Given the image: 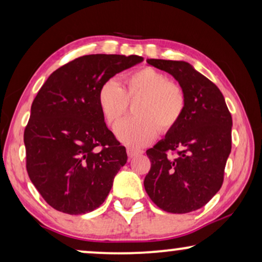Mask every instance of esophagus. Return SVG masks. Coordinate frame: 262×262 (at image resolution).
<instances>
[{
	"instance_id": "obj_1",
	"label": "esophagus",
	"mask_w": 262,
	"mask_h": 262,
	"mask_svg": "<svg viewBox=\"0 0 262 262\" xmlns=\"http://www.w3.org/2000/svg\"><path fill=\"white\" fill-rule=\"evenodd\" d=\"M126 151H127L128 159H130V160L134 159V157H136V156L141 155V154H142L141 150H136V149H132V148H127Z\"/></svg>"
}]
</instances>
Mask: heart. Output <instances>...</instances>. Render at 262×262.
<instances>
[{"mask_svg":"<svg viewBox=\"0 0 262 262\" xmlns=\"http://www.w3.org/2000/svg\"><path fill=\"white\" fill-rule=\"evenodd\" d=\"M136 99H139L134 107L136 117L123 121L116 130L118 139L134 148L151 143L159 130H173L186 110L184 89L151 67L125 75L121 88L110 80L98 92L99 108L111 127L119 124L127 112L128 101Z\"/></svg>","mask_w":262,"mask_h":262,"instance_id":"heart-1","label":"heart"}]
</instances>
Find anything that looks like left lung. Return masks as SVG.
I'll list each match as a JSON object with an SVG mask.
<instances>
[{
  "label": "left lung",
  "mask_w": 262,
  "mask_h": 262,
  "mask_svg": "<svg viewBox=\"0 0 262 262\" xmlns=\"http://www.w3.org/2000/svg\"><path fill=\"white\" fill-rule=\"evenodd\" d=\"M170 74L186 94L181 120L166 137L146 150L151 168L145 191L160 209L187 213L203 207L220 191L231 151L232 119L213 82L182 60L148 59ZM175 151V158L169 156Z\"/></svg>",
  "instance_id": "8db88e82"
}]
</instances>
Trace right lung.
Returning <instances> with one entry per match:
<instances>
[{"mask_svg":"<svg viewBox=\"0 0 262 262\" xmlns=\"http://www.w3.org/2000/svg\"><path fill=\"white\" fill-rule=\"evenodd\" d=\"M141 62L136 55L82 56L53 71L39 89L24 134L26 168L53 209L82 214L105 202L127 155L106 126L98 92Z\"/></svg>","mask_w":262,"mask_h":262,"instance_id":"obj_1","label":"right lung"}]
</instances>
